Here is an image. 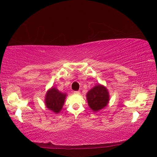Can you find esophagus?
<instances>
[{
	"label": "esophagus",
	"mask_w": 157,
	"mask_h": 157,
	"mask_svg": "<svg viewBox=\"0 0 157 157\" xmlns=\"http://www.w3.org/2000/svg\"><path fill=\"white\" fill-rule=\"evenodd\" d=\"M74 94H75V95H79V94H80V91H74Z\"/></svg>",
	"instance_id": "34e87169"
}]
</instances>
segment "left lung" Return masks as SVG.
I'll return each mask as SVG.
<instances>
[{
    "mask_svg": "<svg viewBox=\"0 0 157 157\" xmlns=\"http://www.w3.org/2000/svg\"><path fill=\"white\" fill-rule=\"evenodd\" d=\"M86 100L89 107L94 112L107 107L109 102V93L107 87L98 84L87 92Z\"/></svg>",
    "mask_w": 157,
    "mask_h": 157,
    "instance_id": "left-lung-1",
    "label": "left lung"
}]
</instances>
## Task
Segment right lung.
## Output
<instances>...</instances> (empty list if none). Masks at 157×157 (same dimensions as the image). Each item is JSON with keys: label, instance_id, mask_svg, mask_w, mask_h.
Wrapping results in <instances>:
<instances>
[{"label": "right lung", "instance_id": "add662e5", "mask_svg": "<svg viewBox=\"0 0 157 157\" xmlns=\"http://www.w3.org/2000/svg\"><path fill=\"white\" fill-rule=\"evenodd\" d=\"M67 94L59 91L55 87H51L45 96V105L47 109L55 113H59L62 109Z\"/></svg>", "mask_w": 157, "mask_h": 157}]
</instances>
